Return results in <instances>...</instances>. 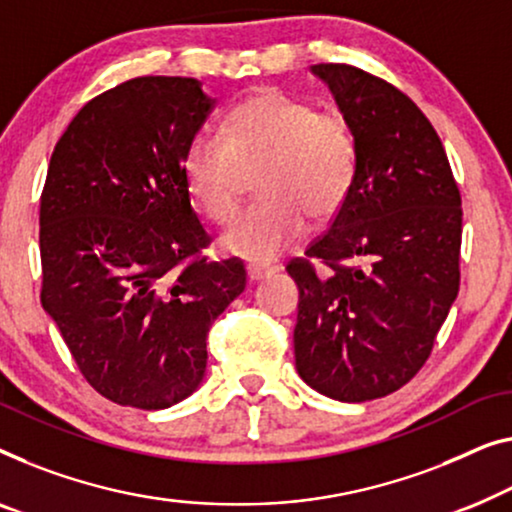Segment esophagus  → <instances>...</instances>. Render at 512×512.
I'll return each instance as SVG.
<instances>
[{"instance_id": "1", "label": "esophagus", "mask_w": 512, "mask_h": 512, "mask_svg": "<svg viewBox=\"0 0 512 512\" xmlns=\"http://www.w3.org/2000/svg\"><path fill=\"white\" fill-rule=\"evenodd\" d=\"M272 272H274V268H270V265H261V263H249L247 265V279L251 281V284H256V281H261L265 277H270Z\"/></svg>"}]
</instances>
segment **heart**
Instances as JSON below:
<instances>
[{
  "instance_id": "obj_1",
  "label": "heart",
  "mask_w": 512,
  "mask_h": 512,
  "mask_svg": "<svg viewBox=\"0 0 512 512\" xmlns=\"http://www.w3.org/2000/svg\"><path fill=\"white\" fill-rule=\"evenodd\" d=\"M261 203L224 235V247L249 261L291 249L311 221L339 212L358 173V145L344 115L277 90L244 99L224 122V136L196 133L184 152L191 196L214 224L238 217L247 175Z\"/></svg>"
}]
</instances>
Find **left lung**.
Here are the masks:
<instances>
[{"label":"left lung","mask_w":512,"mask_h":512,"mask_svg":"<svg viewBox=\"0 0 512 512\" xmlns=\"http://www.w3.org/2000/svg\"><path fill=\"white\" fill-rule=\"evenodd\" d=\"M311 71L351 124L358 173L328 231L286 265L300 291L295 367L325 397L369 402L420 372L453 307L462 196L439 133L402 90L358 66Z\"/></svg>","instance_id":"left-lung-1"}]
</instances>
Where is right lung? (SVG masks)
Masks as SVG:
<instances>
[{
	"mask_svg": "<svg viewBox=\"0 0 512 512\" xmlns=\"http://www.w3.org/2000/svg\"><path fill=\"white\" fill-rule=\"evenodd\" d=\"M212 99L196 78L110 87L57 140L41 194V305L87 383L154 411L203 381L205 339L238 298V258L207 261L184 152Z\"/></svg>",
	"mask_w": 512,
	"mask_h": 512,
	"instance_id": "obj_1",
	"label": "right lung"
}]
</instances>
